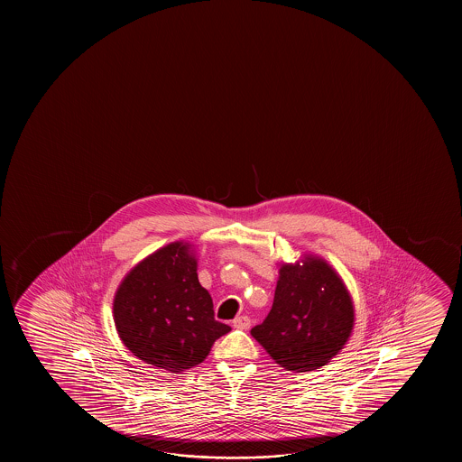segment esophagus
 <instances>
[{"mask_svg": "<svg viewBox=\"0 0 462 462\" xmlns=\"http://www.w3.org/2000/svg\"><path fill=\"white\" fill-rule=\"evenodd\" d=\"M235 328L247 329L251 327V319L247 316H238L234 320Z\"/></svg>", "mask_w": 462, "mask_h": 462, "instance_id": "obj_1", "label": "esophagus"}]
</instances>
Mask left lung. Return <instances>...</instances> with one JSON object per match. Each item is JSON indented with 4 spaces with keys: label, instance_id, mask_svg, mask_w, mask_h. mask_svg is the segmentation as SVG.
Instances as JSON below:
<instances>
[{
    "label": "left lung",
    "instance_id": "obj_1",
    "mask_svg": "<svg viewBox=\"0 0 462 462\" xmlns=\"http://www.w3.org/2000/svg\"><path fill=\"white\" fill-rule=\"evenodd\" d=\"M354 325V300L339 273L304 254L295 263H279L272 310L251 335L279 366L308 373L339 355Z\"/></svg>",
    "mask_w": 462,
    "mask_h": 462
}]
</instances>
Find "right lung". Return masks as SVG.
Listing matches in <instances>:
<instances>
[{"mask_svg": "<svg viewBox=\"0 0 462 462\" xmlns=\"http://www.w3.org/2000/svg\"><path fill=\"white\" fill-rule=\"evenodd\" d=\"M121 341L165 373L200 365L230 327L217 322L213 300L197 276L196 246L173 241L134 266L114 298Z\"/></svg>", "mask_w": 462, "mask_h": 462, "instance_id": "obj_1", "label": "right lung"}]
</instances>
